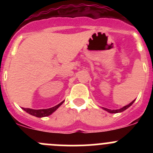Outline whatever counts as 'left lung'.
<instances>
[{
	"mask_svg": "<svg viewBox=\"0 0 153 153\" xmlns=\"http://www.w3.org/2000/svg\"><path fill=\"white\" fill-rule=\"evenodd\" d=\"M135 101V99L134 100V101H132L131 103H129L128 105L123 106L122 108H121V109H107V108H104V107H103V109H104V110L107 111V112H109V113H118V112H123V111L126 110V109H128L129 106H130L132 104H133L134 101Z\"/></svg>",
	"mask_w": 153,
	"mask_h": 153,
	"instance_id": "left-lung-1",
	"label": "left lung"
}]
</instances>
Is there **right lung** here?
<instances>
[{"instance_id":"add662e5","label":"right lung","mask_w":153,"mask_h":153,"mask_svg":"<svg viewBox=\"0 0 153 153\" xmlns=\"http://www.w3.org/2000/svg\"><path fill=\"white\" fill-rule=\"evenodd\" d=\"M64 102V101H63L62 102L60 103L58 105L53 106L52 108H49V109H29V108H22L24 111L27 112V113L30 114V115H33V116L38 117V118H42V117H47L50 115L51 114L53 113Z\"/></svg>"}]
</instances>
